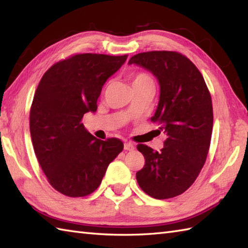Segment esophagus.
<instances>
[{
    "label": "esophagus",
    "instance_id": "esophagus-1",
    "mask_svg": "<svg viewBox=\"0 0 248 248\" xmlns=\"http://www.w3.org/2000/svg\"><path fill=\"white\" fill-rule=\"evenodd\" d=\"M124 148L125 150H129V151H132L135 149V146L132 143H124Z\"/></svg>",
    "mask_w": 248,
    "mask_h": 248
}]
</instances>
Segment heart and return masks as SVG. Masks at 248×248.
Listing matches in <instances>:
<instances>
[{"instance_id": "b5f03b06", "label": "heart", "mask_w": 248, "mask_h": 248, "mask_svg": "<svg viewBox=\"0 0 248 248\" xmlns=\"http://www.w3.org/2000/svg\"><path fill=\"white\" fill-rule=\"evenodd\" d=\"M146 83H151L154 84V81L149 75H147L145 72H139L133 77V86L139 85V84H146Z\"/></svg>"}]
</instances>
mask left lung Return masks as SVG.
<instances>
[{
	"label": "left lung",
	"mask_w": 248,
	"mask_h": 248,
	"mask_svg": "<svg viewBox=\"0 0 248 248\" xmlns=\"http://www.w3.org/2000/svg\"><path fill=\"white\" fill-rule=\"evenodd\" d=\"M129 64L146 68L159 80L160 101L151 121L167 135L160 152L138 145L145 165L136 180L152 198L176 197L192 186L207 160L213 128L211 94L197 67L179 52H143Z\"/></svg>",
	"instance_id": "obj_1"
}]
</instances>
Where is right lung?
Here are the masks:
<instances>
[{"mask_svg":"<svg viewBox=\"0 0 248 248\" xmlns=\"http://www.w3.org/2000/svg\"><path fill=\"white\" fill-rule=\"evenodd\" d=\"M128 55L78 53L51 66L30 110L31 143L41 170L57 192L84 197L96 191L124 149L119 139L98 140L81 123L97 109L102 86Z\"/></svg>","mask_w":248,"mask_h":248,"instance_id":"right-lung-1","label":"right lung"}]
</instances>
